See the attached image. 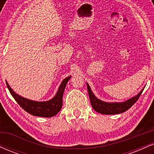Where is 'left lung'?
I'll use <instances>...</instances> for the list:
<instances>
[{"label":"left lung","instance_id":"obj_1","mask_svg":"<svg viewBox=\"0 0 154 154\" xmlns=\"http://www.w3.org/2000/svg\"><path fill=\"white\" fill-rule=\"evenodd\" d=\"M87 87L92 107L93 108V109L95 111L103 114H120V113H123L128 110L133 104H135V102L139 98L140 95L142 93L143 91V89L137 95L132 97V98H130V99L125 102H122V103H107V102L102 101V100H99L95 96V95L93 93L88 83Z\"/></svg>","mask_w":154,"mask_h":154}]
</instances>
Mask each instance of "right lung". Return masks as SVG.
Instances as JSON below:
<instances>
[{"instance_id": "1", "label": "right lung", "mask_w": 154, "mask_h": 154, "mask_svg": "<svg viewBox=\"0 0 154 154\" xmlns=\"http://www.w3.org/2000/svg\"><path fill=\"white\" fill-rule=\"evenodd\" d=\"M71 76L65 78L61 82V85L58 90L57 93L52 98L48 101H34L20 96L14 93L10 88L9 85L6 82V85L8 91L11 94L16 101L26 112L33 116H42V117H52L57 114L62 107V98L63 91L66 87L67 82L70 79Z\"/></svg>"}]
</instances>
